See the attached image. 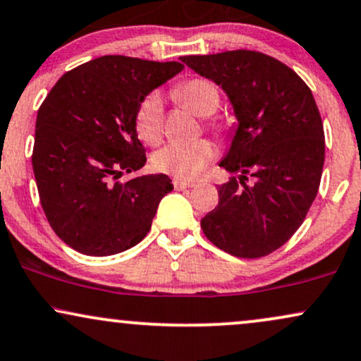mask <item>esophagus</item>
I'll return each instance as SVG.
<instances>
[{
	"instance_id": "esophagus-1",
	"label": "esophagus",
	"mask_w": 361,
	"mask_h": 361,
	"mask_svg": "<svg viewBox=\"0 0 361 361\" xmlns=\"http://www.w3.org/2000/svg\"><path fill=\"white\" fill-rule=\"evenodd\" d=\"M173 186H175V190H186V188H193L195 183L193 181H185V180H173Z\"/></svg>"
}]
</instances>
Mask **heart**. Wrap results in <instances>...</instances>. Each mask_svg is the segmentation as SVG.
Here are the masks:
<instances>
[{"instance_id":"heart-1","label":"heart","mask_w":361,"mask_h":361,"mask_svg":"<svg viewBox=\"0 0 361 361\" xmlns=\"http://www.w3.org/2000/svg\"><path fill=\"white\" fill-rule=\"evenodd\" d=\"M178 102L188 107L200 117L212 116L220 106V89L208 79H190L173 89ZM136 131L142 142L156 146L164 133L163 99L159 94H149L139 106L136 114ZM215 158L212 142L195 141L190 145H169L153 156L158 171L176 176L178 180H197L207 171Z\"/></svg>"}]
</instances>
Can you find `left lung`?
I'll return each mask as SVG.
<instances>
[{
  "instance_id": "8db88e82",
  "label": "left lung",
  "mask_w": 361,
  "mask_h": 361,
  "mask_svg": "<svg viewBox=\"0 0 361 361\" xmlns=\"http://www.w3.org/2000/svg\"><path fill=\"white\" fill-rule=\"evenodd\" d=\"M181 62L222 87L238 121L220 166L240 175L219 186V205L202 219L203 233L235 257L269 255L301 227L318 195L324 131L311 89L288 65L254 50ZM247 174L254 185L245 183Z\"/></svg>"
}]
</instances>
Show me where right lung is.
Masks as SVG:
<instances>
[{"instance_id": "1", "label": "right lung", "mask_w": 361, "mask_h": 361, "mask_svg": "<svg viewBox=\"0 0 361 361\" xmlns=\"http://www.w3.org/2000/svg\"><path fill=\"white\" fill-rule=\"evenodd\" d=\"M183 71L180 62L104 55L63 73L42 102L33 173L50 227L94 257L131 249L149 232L171 180L119 181L146 164L136 114L151 90Z\"/></svg>"}]
</instances>
